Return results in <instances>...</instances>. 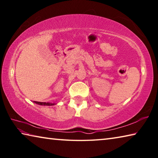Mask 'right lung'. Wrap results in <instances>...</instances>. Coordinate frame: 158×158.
Instances as JSON below:
<instances>
[{
  "label": "right lung",
  "instance_id": "add662e5",
  "mask_svg": "<svg viewBox=\"0 0 158 158\" xmlns=\"http://www.w3.org/2000/svg\"><path fill=\"white\" fill-rule=\"evenodd\" d=\"M34 102L37 104V105H44V106H53V105H56L55 103H51V102H37V101H34Z\"/></svg>",
  "mask_w": 158,
  "mask_h": 158
}]
</instances>
